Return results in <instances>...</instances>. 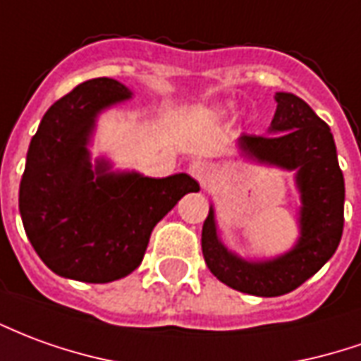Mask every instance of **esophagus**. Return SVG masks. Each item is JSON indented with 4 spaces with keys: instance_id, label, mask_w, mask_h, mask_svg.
<instances>
[{
    "instance_id": "obj_1",
    "label": "esophagus",
    "mask_w": 361,
    "mask_h": 361,
    "mask_svg": "<svg viewBox=\"0 0 361 361\" xmlns=\"http://www.w3.org/2000/svg\"><path fill=\"white\" fill-rule=\"evenodd\" d=\"M211 162H207V160H195V162H191V166H189V173L195 178V180H199L201 183H205L207 178L211 176Z\"/></svg>"
}]
</instances>
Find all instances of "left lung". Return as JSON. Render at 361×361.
<instances>
[{"instance_id": "8db88e82", "label": "left lung", "mask_w": 361, "mask_h": 361, "mask_svg": "<svg viewBox=\"0 0 361 361\" xmlns=\"http://www.w3.org/2000/svg\"><path fill=\"white\" fill-rule=\"evenodd\" d=\"M276 102L271 135H244L240 146L259 162L297 170L303 199L299 244L274 262L248 264L219 242L213 211L201 233V250L211 274L224 286L258 297H279L303 286L332 258L344 228V176L329 125L293 93H277Z\"/></svg>"}]
</instances>
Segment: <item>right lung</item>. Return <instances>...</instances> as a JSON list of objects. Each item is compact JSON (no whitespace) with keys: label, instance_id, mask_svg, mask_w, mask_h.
<instances>
[{"label":"right lung","instance_id":"right-lung-1","mask_svg":"<svg viewBox=\"0 0 361 361\" xmlns=\"http://www.w3.org/2000/svg\"><path fill=\"white\" fill-rule=\"evenodd\" d=\"M130 97L117 80L93 78L60 97L32 137L19 188L25 233L54 274L87 283L128 276L145 258L156 223L189 191L188 173L154 180L95 172L87 138L95 115Z\"/></svg>","mask_w":361,"mask_h":361}]
</instances>
